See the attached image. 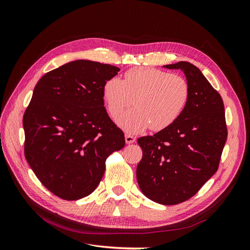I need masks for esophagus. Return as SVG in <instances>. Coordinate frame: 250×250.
I'll use <instances>...</instances> for the list:
<instances>
[{"mask_svg":"<svg viewBox=\"0 0 250 250\" xmlns=\"http://www.w3.org/2000/svg\"><path fill=\"white\" fill-rule=\"evenodd\" d=\"M125 141L127 144H132L135 142V137H133V135H131V134H126Z\"/></svg>","mask_w":250,"mask_h":250,"instance_id":"obj_1","label":"esophagus"}]
</instances>
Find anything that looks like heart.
Returning a JSON list of instances; mask_svg holds the SVG:
<instances>
[{
    "label": "heart",
    "instance_id": "1",
    "mask_svg": "<svg viewBox=\"0 0 250 250\" xmlns=\"http://www.w3.org/2000/svg\"><path fill=\"white\" fill-rule=\"evenodd\" d=\"M188 97L190 86L183 76L154 67H133L124 74L123 80L111 77L103 85V98L113 119L133 102L134 107L117 121L130 133L148 127L154 131L169 127L183 113Z\"/></svg>",
    "mask_w": 250,
    "mask_h": 250
}]
</instances>
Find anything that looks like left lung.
<instances>
[{
	"mask_svg": "<svg viewBox=\"0 0 250 250\" xmlns=\"http://www.w3.org/2000/svg\"><path fill=\"white\" fill-rule=\"evenodd\" d=\"M165 67L184 71L190 97L175 122L138 140L137 179L146 197L174 206L192 198L217 172L228 126L222 98L198 67L187 62Z\"/></svg>",
	"mask_w": 250,
	"mask_h": 250,
	"instance_id": "1",
	"label": "left lung"
}]
</instances>
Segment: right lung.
<instances>
[{
	"label": "right lung",
	"instance_id": "1",
	"mask_svg": "<svg viewBox=\"0 0 250 250\" xmlns=\"http://www.w3.org/2000/svg\"><path fill=\"white\" fill-rule=\"evenodd\" d=\"M119 67L75 60L44 74L22 118L25 157L36 177L64 200L95 191L106 158L125 146L104 107L103 85Z\"/></svg>",
	"mask_w": 250,
	"mask_h": 250
}]
</instances>
